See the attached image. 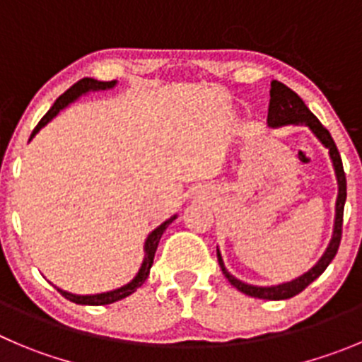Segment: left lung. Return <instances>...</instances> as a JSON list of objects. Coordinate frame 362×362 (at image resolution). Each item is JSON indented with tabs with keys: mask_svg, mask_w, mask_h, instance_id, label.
<instances>
[{
	"mask_svg": "<svg viewBox=\"0 0 362 362\" xmlns=\"http://www.w3.org/2000/svg\"><path fill=\"white\" fill-rule=\"evenodd\" d=\"M268 124L272 128L284 127V124H305V127H309V130L318 137L320 143L329 150L330 160H332L337 180L336 218H334L332 239H330L329 246H327L322 259H320L309 272L300 275L298 279L291 280V282H284L279 284V286H266V288H262V286H252V284H246L243 282V280L235 279V276L230 275L228 269L225 268V262H223L219 250L218 262L219 266H221L223 275L228 279V282H230L235 289L245 293V295L262 300H288L291 298V296H296L298 293H302L310 282H314V280L318 279V276L325 272L327 266L332 262V259L336 257L337 248H339L341 243V230H343V209L344 202H346V177H344L343 162H341V155L339 151H337V146L336 143H334L332 135H330L329 130L320 123L318 117L307 109V105L303 103L302 98H300L295 90L289 89L288 86H284L282 82H279V80H273L272 89H269Z\"/></svg>",
	"mask_w": 362,
	"mask_h": 362,
	"instance_id": "1",
	"label": "left lung"
}]
</instances>
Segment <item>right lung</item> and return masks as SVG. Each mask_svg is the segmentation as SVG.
Listing matches in <instances>:
<instances>
[{
  "mask_svg": "<svg viewBox=\"0 0 362 362\" xmlns=\"http://www.w3.org/2000/svg\"><path fill=\"white\" fill-rule=\"evenodd\" d=\"M116 83H117L116 80H112V82H100V80H94V78H82L80 82H76L73 87H71V89H67L62 96L57 98V101L53 103L52 109L46 112V116H44L42 119L39 121V124L33 128L32 135H30V141H32L33 137H35L37 132H39L42 127H46V124H48L49 121H52L53 117L60 112V110L66 109L67 105L73 103L74 100H78L82 94H87L89 90L112 89ZM175 219H177V214L171 216L170 219H165V221L162 223V225H158L153 232H150V235H148L146 241H144L143 264H141L137 275H135L128 284H124V286H121V288H117V289H112V291L98 293V295H73V293H67V291H64V289L57 288L59 289V293L64 296V298L69 300V302L80 303V305H107V303H114V302H117V300H123V298H127V296H130L132 293H135L137 289L141 288V286H143L144 280H146L148 275H150V268H151V264H153V257H155V252H157L158 241H160V238H162V234H164L165 228L170 227Z\"/></svg>",
  "mask_w": 362,
  "mask_h": 362,
  "instance_id": "1",
  "label": "right lung"
}]
</instances>
